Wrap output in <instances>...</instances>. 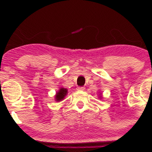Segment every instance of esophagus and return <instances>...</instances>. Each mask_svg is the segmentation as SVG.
<instances>
[{"instance_id": "esophagus-1", "label": "esophagus", "mask_w": 152, "mask_h": 152, "mask_svg": "<svg viewBox=\"0 0 152 152\" xmlns=\"http://www.w3.org/2000/svg\"><path fill=\"white\" fill-rule=\"evenodd\" d=\"M84 89H85L84 87H78V88H77V90H78V91H84Z\"/></svg>"}]
</instances>
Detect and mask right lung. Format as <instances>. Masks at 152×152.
<instances>
[{"mask_svg": "<svg viewBox=\"0 0 152 152\" xmlns=\"http://www.w3.org/2000/svg\"><path fill=\"white\" fill-rule=\"evenodd\" d=\"M67 94V90L64 89V88H61L59 90V91L56 94V99L57 101H60L62 99H64V96Z\"/></svg>", "mask_w": 152, "mask_h": 152, "instance_id": "add662e5", "label": "right lung"}]
</instances>
